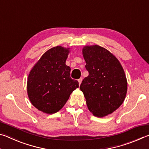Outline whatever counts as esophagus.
<instances>
[{
  "mask_svg": "<svg viewBox=\"0 0 149 149\" xmlns=\"http://www.w3.org/2000/svg\"><path fill=\"white\" fill-rule=\"evenodd\" d=\"M81 81H82V78H79V79H78V82H79V85L81 84Z\"/></svg>",
  "mask_w": 149,
  "mask_h": 149,
  "instance_id": "1",
  "label": "esophagus"
}]
</instances>
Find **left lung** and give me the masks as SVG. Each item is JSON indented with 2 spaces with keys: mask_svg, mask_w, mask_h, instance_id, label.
I'll use <instances>...</instances> for the list:
<instances>
[{
  "mask_svg": "<svg viewBox=\"0 0 149 149\" xmlns=\"http://www.w3.org/2000/svg\"><path fill=\"white\" fill-rule=\"evenodd\" d=\"M89 75L80 85L88 109L97 117H104L119 108L127 93V82L123 68L115 56L99 45L82 50Z\"/></svg>",
  "mask_w": 149,
  "mask_h": 149,
  "instance_id": "8db88e82",
  "label": "left lung"
}]
</instances>
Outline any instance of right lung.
<instances>
[{"mask_svg":"<svg viewBox=\"0 0 149 149\" xmlns=\"http://www.w3.org/2000/svg\"><path fill=\"white\" fill-rule=\"evenodd\" d=\"M69 49L57 46L42 54L30 71L27 83L30 102L39 110L54 114L61 109L71 93L79 87L70 77V68L65 65Z\"/></svg>","mask_w":149,"mask_h":149,"instance_id":"add662e5","label":"right lung"}]
</instances>
